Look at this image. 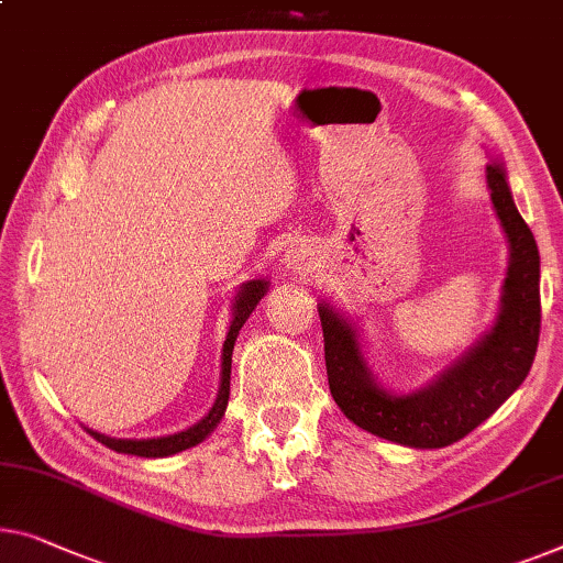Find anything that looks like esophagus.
Instances as JSON below:
<instances>
[{
    "instance_id": "1",
    "label": "esophagus",
    "mask_w": 563,
    "mask_h": 563,
    "mask_svg": "<svg viewBox=\"0 0 563 563\" xmlns=\"http://www.w3.org/2000/svg\"><path fill=\"white\" fill-rule=\"evenodd\" d=\"M283 263L292 275H306L310 271V265H313V253L303 245H290Z\"/></svg>"
}]
</instances>
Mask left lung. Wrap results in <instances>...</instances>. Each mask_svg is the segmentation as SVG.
I'll use <instances>...</instances> for the list:
<instances>
[{"label": "left lung", "mask_w": 563, "mask_h": 563, "mask_svg": "<svg viewBox=\"0 0 563 563\" xmlns=\"http://www.w3.org/2000/svg\"><path fill=\"white\" fill-rule=\"evenodd\" d=\"M493 209L508 238V273L496 323L430 384L409 394L384 389L368 366L362 333L351 318L318 303L325 372L333 401L351 422L376 438L415 450L448 448L485 422L531 372L541 331V257L518 214L506 166H485Z\"/></svg>", "instance_id": "left-lung-1"}]
</instances>
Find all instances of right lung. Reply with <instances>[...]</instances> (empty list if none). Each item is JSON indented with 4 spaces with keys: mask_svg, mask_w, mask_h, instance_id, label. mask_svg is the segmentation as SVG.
<instances>
[{
    "mask_svg": "<svg viewBox=\"0 0 563 563\" xmlns=\"http://www.w3.org/2000/svg\"><path fill=\"white\" fill-rule=\"evenodd\" d=\"M267 288H271V283L263 278L247 280L240 285L238 296H234V303H232L230 331H228V339H224V346H222L220 391H217L212 409H209V412L201 417L197 424H191L189 430H184V432H174V434H166V438H151V440H119V438H106V434L88 430V427L86 430L93 434L98 442H103L106 448L123 452V455H139V457H169L181 450L195 448V444H199L201 440H207L209 434L214 432V427L220 424V419L224 417V409H228V401H230V372H232L234 341H238L240 329L245 325V321L250 318V313L257 308L260 300H263Z\"/></svg>",
    "mask_w": 563,
    "mask_h": 563,
    "instance_id": "1",
    "label": "right lung"
}]
</instances>
